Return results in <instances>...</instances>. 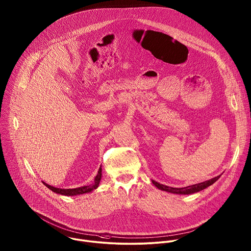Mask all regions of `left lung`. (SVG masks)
Masks as SVG:
<instances>
[{"label": "left lung", "instance_id": "8db88e82", "mask_svg": "<svg viewBox=\"0 0 251 251\" xmlns=\"http://www.w3.org/2000/svg\"><path fill=\"white\" fill-rule=\"evenodd\" d=\"M221 175L215 177V178H212L210 180H207L205 182H202V183H199V184H196V185H192V186H188V187H184V188H172V187H168V186H165V185H162V184H159L153 180H151L152 184L159 190L161 191H165V192H168V193H171V194H176V195H192V194H195V193H198V192H201L206 188H208L209 186L213 185L219 178H220Z\"/></svg>", "mask_w": 251, "mask_h": 251}]
</instances>
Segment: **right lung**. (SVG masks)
I'll use <instances>...</instances> for the list:
<instances>
[{
	"label": "right lung",
	"mask_w": 251,
	"mask_h": 251,
	"mask_svg": "<svg viewBox=\"0 0 251 251\" xmlns=\"http://www.w3.org/2000/svg\"><path fill=\"white\" fill-rule=\"evenodd\" d=\"M100 180H101V166L100 167V169L98 171V174L95 177L94 183L90 186H84V187H80V188H76V189H58V188L52 187L49 184H46L45 182H43V183L48 189H50V191H52L55 194L62 195V196H67V197H74V196H80V195H84V194H88V193L93 192L94 190H96L99 187V185L100 183Z\"/></svg>",
	"instance_id": "obj_1"
}]
</instances>
